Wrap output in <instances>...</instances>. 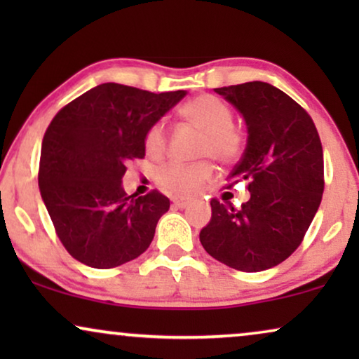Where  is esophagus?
I'll use <instances>...</instances> for the list:
<instances>
[{"instance_id":"esophagus-1","label":"esophagus","mask_w":359,"mask_h":359,"mask_svg":"<svg viewBox=\"0 0 359 359\" xmlns=\"http://www.w3.org/2000/svg\"><path fill=\"white\" fill-rule=\"evenodd\" d=\"M171 201H173L175 208H178V209H184L191 204V199H186V198H173Z\"/></svg>"}]
</instances>
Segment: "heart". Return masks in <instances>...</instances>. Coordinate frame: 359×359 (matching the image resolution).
Masks as SVG:
<instances>
[{"label":"heart","instance_id":"b5f03b06","mask_svg":"<svg viewBox=\"0 0 359 359\" xmlns=\"http://www.w3.org/2000/svg\"><path fill=\"white\" fill-rule=\"evenodd\" d=\"M180 114L191 126L203 132L198 155L210 156L222 165L233 163L242 154L243 135L233 126V112L219 97L196 96L181 106ZM145 151L150 156H161L168 145V127L156 121L145 132ZM214 176L209 161L198 163H168L156 171V183L165 191L178 196H191L203 188Z\"/></svg>","mask_w":359,"mask_h":359}]
</instances>
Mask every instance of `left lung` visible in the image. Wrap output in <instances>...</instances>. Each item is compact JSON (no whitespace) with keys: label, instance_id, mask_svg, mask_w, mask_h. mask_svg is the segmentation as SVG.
<instances>
[{"label":"left lung","instance_id":"obj_1","mask_svg":"<svg viewBox=\"0 0 359 359\" xmlns=\"http://www.w3.org/2000/svg\"><path fill=\"white\" fill-rule=\"evenodd\" d=\"M245 117L248 142L229 176L247 181L250 199L235 209L210 201L212 219L201 230L205 252L245 273L264 271L302 243L323 194V150L312 117L268 83L215 88Z\"/></svg>","mask_w":359,"mask_h":359}]
</instances>
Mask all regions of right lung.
Wrapping results in <instances>:
<instances>
[{"mask_svg": "<svg viewBox=\"0 0 359 359\" xmlns=\"http://www.w3.org/2000/svg\"><path fill=\"white\" fill-rule=\"evenodd\" d=\"M184 95L102 83L48 124L39 188L57 237L80 263L116 268L150 247L170 199L156 189L127 196L122 176L129 161L145 156L147 129Z\"/></svg>", "mask_w": 359, "mask_h": 359, "instance_id": "obj_1", "label": "right lung"}]
</instances>
